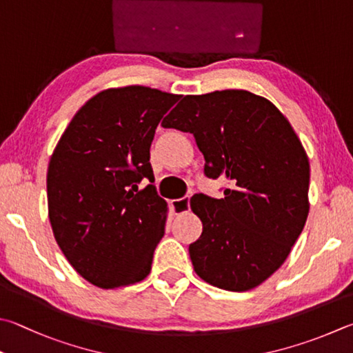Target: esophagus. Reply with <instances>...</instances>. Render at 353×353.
<instances>
[{"label":"esophagus","mask_w":353,"mask_h":353,"mask_svg":"<svg viewBox=\"0 0 353 353\" xmlns=\"http://www.w3.org/2000/svg\"><path fill=\"white\" fill-rule=\"evenodd\" d=\"M171 208L174 211V214H183L190 211V196L182 197V199H176V201L171 202Z\"/></svg>","instance_id":"1"}]
</instances>
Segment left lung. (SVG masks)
Returning <instances> with one entry per match:
<instances>
[{
    "label": "left lung",
    "mask_w": 353,
    "mask_h": 353,
    "mask_svg": "<svg viewBox=\"0 0 353 353\" xmlns=\"http://www.w3.org/2000/svg\"><path fill=\"white\" fill-rule=\"evenodd\" d=\"M191 132L207 177H223L222 199L194 194L202 234L190 243L205 283L247 292L284 264L309 216V157L284 114L243 89L185 95L162 121Z\"/></svg>",
    "instance_id": "left-lung-1"
}]
</instances>
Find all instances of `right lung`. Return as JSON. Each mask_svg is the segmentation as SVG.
Here are the masks:
<instances>
[{"label": "right lung", "instance_id": "1", "mask_svg": "<svg viewBox=\"0 0 353 353\" xmlns=\"http://www.w3.org/2000/svg\"><path fill=\"white\" fill-rule=\"evenodd\" d=\"M181 95L112 88L83 105L48 168L55 241L80 276L100 288L136 284L151 272L168 207L152 185L156 128ZM152 182L143 190L138 183Z\"/></svg>", "mask_w": 353, "mask_h": 353}]
</instances>
